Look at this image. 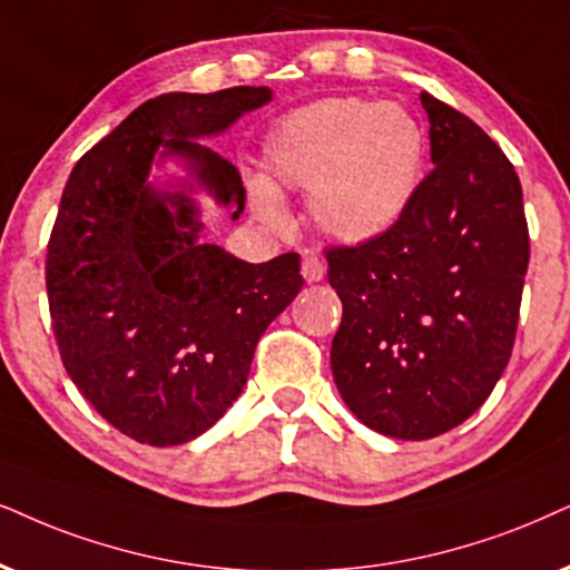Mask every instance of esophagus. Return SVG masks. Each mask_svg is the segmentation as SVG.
<instances>
[{
  "instance_id": "obj_1",
  "label": "esophagus",
  "mask_w": 570,
  "mask_h": 570,
  "mask_svg": "<svg viewBox=\"0 0 570 570\" xmlns=\"http://www.w3.org/2000/svg\"><path fill=\"white\" fill-rule=\"evenodd\" d=\"M302 276H305L307 284H315V281L326 276V263H323L315 252H305V255H302Z\"/></svg>"
}]
</instances>
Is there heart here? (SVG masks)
I'll return each instance as SVG.
<instances>
[{"label":"heart","mask_w":570,"mask_h":570,"mask_svg":"<svg viewBox=\"0 0 570 570\" xmlns=\"http://www.w3.org/2000/svg\"><path fill=\"white\" fill-rule=\"evenodd\" d=\"M426 163V134L394 102L328 97L281 118L263 147L265 181L252 207L284 223L276 189H309V220L328 239L363 244L397 226L413 205Z\"/></svg>","instance_id":"obj_1"}]
</instances>
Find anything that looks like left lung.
Segmentation results:
<instances>
[{
	"instance_id": "left-lung-1",
	"label": "left lung",
	"mask_w": 570,
	"mask_h": 570,
	"mask_svg": "<svg viewBox=\"0 0 570 570\" xmlns=\"http://www.w3.org/2000/svg\"><path fill=\"white\" fill-rule=\"evenodd\" d=\"M434 168L397 226L328 247L342 299L331 371L365 426L431 439L492 394L513 352L529 226L513 163L458 112L421 94Z\"/></svg>"
}]
</instances>
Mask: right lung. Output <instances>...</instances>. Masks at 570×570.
Returning a JSON list of instances; mask_svg holds the SVG:
<instances>
[{
	"label": "right lung",
	"instance_id": "obj_1",
	"mask_svg": "<svg viewBox=\"0 0 570 570\" xmlns=\"http://www.w3.org/2000/svg\"><path fill=\"white\" fill-rule=\"evenodd\" d=\"M268 86L160 94L94 144L65 184L47 244L60 357L120 434L170 446L205 434L247 384L257 338L302 289L299 255L252 265L199 239L197 205L147 181L160 149L220 205L242 176L199 139L271 102Z\"/></svg>",
	"mask_w": 570,
	"mask_h": 570
}]
</instances>
